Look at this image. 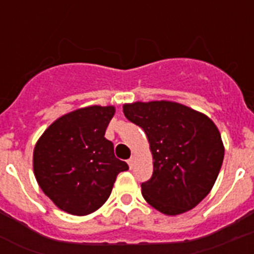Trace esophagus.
Listing matches in <instances>:
<instances>
[{
  "label": "esophagus",
  "instance_id": "34e87169",
  "mask_svg": "<svg viewBox=\"0 0 254 254\" xmlns=\"http://www.w3.org/2000/svg\"><path fill=\"white\" fill-rule=\"evenodd\" d=\"M127 165H129L130 169H133V166H134V157H130V158L127 159Z\"/></svg>",
  "mask_w": 254,
  "mask_h": 254
}]
</instances>
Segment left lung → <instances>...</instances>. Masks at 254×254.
Returning a JSON list of instances; mask_svg holds the SVG:
<instances>
[{
	"label": "left lung",
	"mask_w": 254,
	"mask_h": 254,
	"mask_svg": "<svg viewBox=\"0 0 254 254\" xmlns=\"http://www.w3.org/2000/svg\"><path fill=\"white\" fill-rule=\"evenodd\" d=\"M123 109L146 133L154 159L153 175L141 185L145 200L170 216L196 207L215 185L224 159L212 120L165 100L125 104Z\"/></svg>",
	"instance_id": "left-lung-1"
}]
</instances>
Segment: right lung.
I'll use <instances>...</instances> for the list:
<instances>
[{"instance_id":"obj_1","label":"right lung","mask_w":254,"mask_h":254,"mask_svg":"<svg viewBox=\"0 0 254 254\" xmlns=\"http://www.w3.org/2000/svg\"><path fill=\"white\" fill-rule=\"evenodd\" d=\"M115 107L80 108L54 121L34 147V175L58 208L84 216L108 200L127 162L104 134Z\"/></svg>"}]
</instances>
